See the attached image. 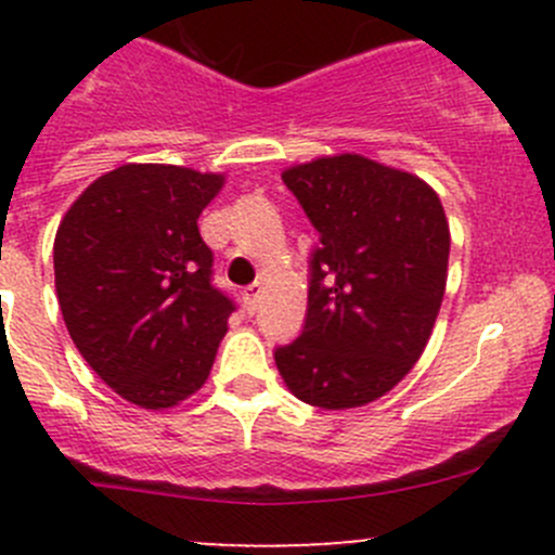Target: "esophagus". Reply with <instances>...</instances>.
<instances>
[{"instance_id":"obj_1","label":"esophagus","mask_w":555,"mask_h":555,"mask_svg":"<svg viewBox=\"0 0 555 555\" xmlns=\"http://www.w3.org/2000/svg\"><path fill=\"white\" fill-rule=\"evenodd\" d=\"M260 284H251V287H246L244 289V306H246V311L249 313H255L257 311V304H260Z\"/></svg>"}]
</instances>
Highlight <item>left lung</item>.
Here are the masks:
<instances>
[{"label": "left lung", "mask_w": 555, "mask_h": 555, "mask_svg": "<svg viewBox=\"0 0 555 555\" xmlns=\"http://www.w3.org/2000/svg\"><path fill=\"white\" fill-rule=\"evenodd\" d=\"M313 228L309 311L276 367L298 400L362 408L395 389L427 349L449 279L451 231L416 173L357 153L282 171Z\"/></svg>", "instance_id": "8db88e82"}]
</instances>
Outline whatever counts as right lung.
<instances>
[{"label":"right lung","instance_id":"1","mask_svg":"<svg viewBox=\"0 0 555 555\" xmlns=\"http://www.w3.org/2000/svg\"><path fill=\"white\" fill-rule=\"evenodd\" d=\"M225 173L126 164L93 179L53 242L55 295L77 351L122 400L166 411L201 389L228 333L201 211Z\"/></svg>","mask_w":555,"mask_h":555}]
</instances>
